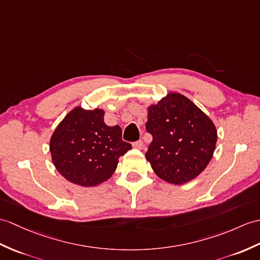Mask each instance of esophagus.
Returning <instances> with one entry per match:
<instances>
[{
    "label": "esophagus",
    "instance_id": "obj_1",
    "mask_svg": "<svg viewBox=\"0 0 260 260\" xmlns=\"http://www.w3.org/2000/svg\"><path fill=\"white\" fill-rule=\"evenodd\" d=\"M133 147L136 148V149H143V147H144L143 141H137L135 143H133Z\"/></svg>",
    "mask_w": 260,
    "mask_h": 260
}]
</instances>
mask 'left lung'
Instances as JSON below:
<instances>
[{
    "mask_svg": "<svg viewBox=\"0 0 260 260\" xmlns=\"http://www.w3.org/2000/svg\"><path fill=\"white\" fill-rule=\"evenodd\" d=\"M146 131L152 134L146 159L165 182L182 185L196 178L209 164L217 129L189 99L171 92L147 107Z\"/></svg>",
    "mask_w": 260,
    "mask_h": 260,
    "instance_id": "obj_1",
    "label": "left lung"
}]
</instances>
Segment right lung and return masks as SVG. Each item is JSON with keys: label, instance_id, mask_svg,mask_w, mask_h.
Instances as JSON below:
<instances>
[{"label": "right lung", "instance_id": "obj_1", "mask_svg": "<svg viewBox=\"0 0 260 260\" xmlns=\"http://www.w3.org/2000/svg\"><path fill=\"white\" fill-rule=\"evenodd\" d=\"M104 110L76 106L53 132L50 152L54 166L69 182L93 187L110 179L118 158L132 148L119 126L104 123Z\"/></svg>", "mask_w": 260, "mask_h": 260}]
</instances>
